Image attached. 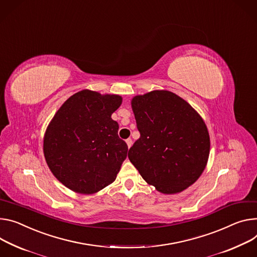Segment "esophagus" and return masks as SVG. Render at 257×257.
<instances>
[{
    "label": "esophagus",
    "mask_w": 257,
    "mask_h": 257,
    "mask_svg": "<svg viewBox=\"0 0 257 257\" xmlns=\"http://www.w3.org/2000/svg\"><path fill=\"white\" fill-rule=\"evenodd\" d=\"M126 144H127L128 148H130V147L132 146V139H131V138H128V139H127V141H126Z\"/></svg>",
    "instance_id": "obj_1"
}]
</instances>
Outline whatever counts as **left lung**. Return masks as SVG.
Here are the masks:
<instances>
[{"instance_id":"obj_1","label":"left lung","mask_w":257,"mask_h":257,"mask_svg":"<svg viewBox=\"0 0 257 257\" xmlns=\"http://www.w3.org/2000/svg\"><path fill=\"white\" fill-rule=\"evenodd\" d=\"M141 137L128 158L143 178L163 194L180 193L204 171L210 138L200 114L182 98L156 90L132 99Z\"/></svg>"}]
</instances>
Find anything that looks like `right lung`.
I'll use <instances>...</instances> for the list:
<instances>
[{"mask_svg": "<svg viewBox=\"0 0 257 257\" xmlns=\"http://www.w3.org/2000/svg\"><path fill=\"white\" fill-rule=\"evenodd\" d=\"M119 95L83 90L57 110L44 137V155L54 176L80 194H94L114 181L128 146L111 113Z\"/></svg>", "mask_w": 257, "mask_h": 257, "instance_id": "add662e5", "label": "right lung"}]
</instances>
